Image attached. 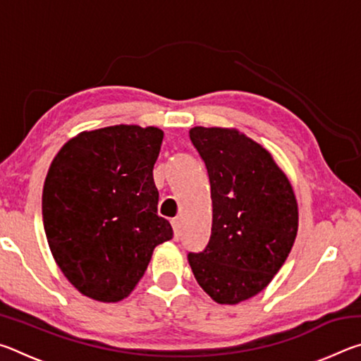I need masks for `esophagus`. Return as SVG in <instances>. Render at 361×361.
<instances>
[{
  "label": "esophagus",
  "instance_id": "34e87169",
  "mask_svg": "<svg viewBox=\"0 0 361 361\" xmlns=\"http://www.w3.org/2000/svg\"><path fill=\"white\" fill-rule=\"evenodd\" d=\"M172 226H173V232H175V239L178 240L180 232H181V223H180V219H178V218L172 219Z\"/></svg>",
  "mask_w": 361,
  "mask_h": 361
}]
</instances>
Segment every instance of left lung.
I'll use <instances>...</instances> for the list:
<instances>
[{
    "instance_id": "left-lung-1",
    "label": "left lung",
    "mask_w": 361,
    "mask_h": 361,
    "mask_svg": "<svg viewBox=\"0 0 361 361\" xmlns=\"http://www.w3.org/2000/svg\"><path fill=\"white\" fill-rule=\"evenodd\" d=\"M189 138L212 188V234L189 253L197 283L218 304H237L271 283L298 232V204L271 152L235 129L194 127Z\"/></svg>"
}]
</instances>
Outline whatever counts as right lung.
Masks as SVG:
<instances>
[{"label": "right lung", "mask_w": 361, "mask_h": 361, "mask_svg": "<svg viewBox=\"0 0 361 361\" xmlns=\"http://www.w3.org/2000/svg\"><path fill=\"white\" fill-rule=\"evenodd\" d=\"M164 132L111 126L82 132L57 152L42 189L54 259L75 288L118 302L135 288L159 243L173 237L157 215L152 169Z\"/></svg>", "instance_id": "add662e5"}]
</instances>
